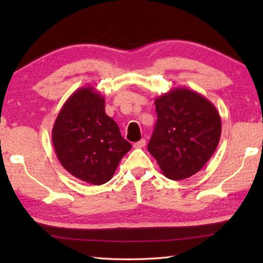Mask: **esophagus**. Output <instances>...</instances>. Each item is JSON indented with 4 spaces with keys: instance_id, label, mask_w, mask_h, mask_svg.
<instances>
[{
    "instance_id": "esophagus-1",
    "label": "esophagus",
    "mask_w": 263,
    "mask_h": 263,
    "mask_svg": "<svg viewBox=\"0 0 263 263\" xmlns=\"http://www.w3.org/2000/svg\"><path fill=\"white\" fill-rule=\"evenodd\" d=\"M133 146H135V148H143L144 146H146V140H144V139H141L140 141L136 142Z\"/></svg>"
}]
</instances>
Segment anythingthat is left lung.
Listing matches in <instances>:
<instances>
[{"mask_svg": "<svg viewBox=\"0 0 263 263\" xmlns=\"http://www.w3.org/2000/svg\"><path fill=\"white\" fill-rule=\"evenodd\" d=\"M157 122L148 150L170 180L181 181L205 165L219 143L221 120L200 93L177 87L155 99Z\"/></svg>", "mask_w": 263, "mask_h": 263, "instance_id": "1", "label": "left lung"}]
</instances>
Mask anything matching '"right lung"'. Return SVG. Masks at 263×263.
I'll use <instances>...</instances> for the list:
<instances>
[{"mask_svg": "<svg viewBox=\"0 0 263 263\" xmlns=\"http://www.w3.org/2000/svg\"><path fill=\"white\" fill-rule=\"evenodd\" d=\"M59 161L79 180L102 185L113 177L131 143L105 113V99L93 87L78 89L61 108L52 130Z\"/></svg>", "mask_w": 263, "mask_h": 263, "instance_id": "1", "label": "right lung"}]
</instances>
